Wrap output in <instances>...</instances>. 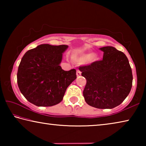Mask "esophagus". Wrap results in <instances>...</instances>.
<instances>
[{"label":"esophagus","instance_id":"obj_1","mask_svg":"<svg viewBox=\"0 0 146 146\" xmlns=\"http://www.w3.org/2000/svg\"><path fill=\"white\" fill-rule=\"evenodd\" d=\"M81 75V71H79V70H76V76H79Z\"/></svg>","mask_w":146,"mask_h":146}]
</instances>
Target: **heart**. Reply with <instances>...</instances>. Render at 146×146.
Here are the masks:
<instances>
[{
  "instance_id": "1",
  "label": "heart",
  "mask_w": 146,
  "mask_h": 146,
  "mask_svg": "<svg viewBox=\"0 0 146 146\" xmlns=\"http://www.w3.org/2000/svg\"><path fill=\"white\" fill-rule=\"evenodd\" d=\"M73 60L78 64H83L87 60L90 62H93L98 60V56L95 53H93L91 55L90 53H82L78 56H74Z\"/></svg>"
}]
</instances>
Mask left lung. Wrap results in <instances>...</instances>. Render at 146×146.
<instances>
[{"label": "left lung", "instance_id": "8db88e82", "mask_svg": "<svg viewBox=\"0 0 146 146\" xmlns=\"http://www.w3.org/2000/svg\"><path fill=\"white\" fill-rule=\"evenodd\" d=\"M100 49L104 52L102 60L79 67L87 81L83 95L86 103L92 107L112 109L129 95L132 87V70L122 51L112 46Z\"/></svg>", "mask_w": 146, "mask_h": 146}]
</instances>
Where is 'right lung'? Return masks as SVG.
<instances>
[{"instance_id": "add662e5", "label": "right lung", "mask_w": 146, "mask_h": 146, "mask_svg": "<svg viewBox=\"0 0 146 146\" xmlns=\"http://www.w3.org/2000/svg\"><path fill=\"white\" fill-rule=\"evenodd\" d=\"M67 45L41 44L24 54L17 72L21 93L36 106L60 103L66 89L76 78L75 69L64 71L60 64Z\"/></svg>"}]
</instances>
